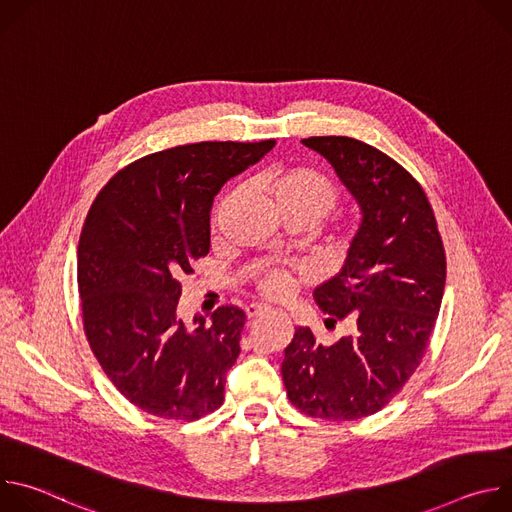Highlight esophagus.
<instances>
[{"label":"esophagus","instance_id":"obj_1","mask_svg":"<svg viewBox=\"0 0 512 512\" xmlns=\"http://www.w3.org/2000/svg\"><path fill=\"white\" fill-rule=\"evenodd\" d=\"M267 312H271V308H269V306L251 304V306L247 308V318H257V316H263V314H267Z\"/></svg>","mask_w":512,"mask_h":512}]
</instances>
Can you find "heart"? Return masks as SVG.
I'll return each instance as SVG.
<instances>
[{"label":"heart","instance_id":"heart-1","mask_svg":"<svg viewBox=\"0 0 512 512\" xmlns=\"http://www.w3.org/2000/svg\"><path fill=\"white\" fill-rule=\"evenodd\" d=\"M273 198L279 210L310 212L316 218L326 216L338 202L340 192L336 184L314 168H289L269 176ZM294 277L283 269L265 273L259 281L261 294L267 298H285L294 289Z\"/></svg>","mask_w":512,"mask_h":512}]
</instances>
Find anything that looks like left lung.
Masks as SVG:
<instances>
[{"instance_id":"obj_1","label":"left lung","mask_w":512,"mask_h":512,"mask_svg":"<svg viewBox=\"0 0 512 512\" xmlns=\"http://www.w3.org/2000/svg\"><path fill=\"white\" fill-rule=\"evenodd\" d=\"M324 156L360 206L342 269L314 289L326 326L350 336L326 346L298 328L281 362L289 401L328 421L381 411L429 344L446 285V251L421 184L373 145L344 135L302 139Z\"/></svg>"}]
</instances>
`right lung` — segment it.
Wrapping results in <instances>:
<instances>
[{
	"mask_svg": "<svg viewBox=\"0 0 512 512\" xmlns=\"http://www.w3.org/2000/svg\"><path fill=\"white\" fill-rule=\"evenodd\" d=\"M275 141H200L119 170L95 198L79 241L89 346L115 389L162 419H200L225 401L245 312L178 316L180 277L210 249V208L225 182Z\"/></svg>",
	"mask_w": 512,
	"mask_h": 512,
	"instance_id": "right-lung-1",
	"label": "right lung"
}]
</instances>
